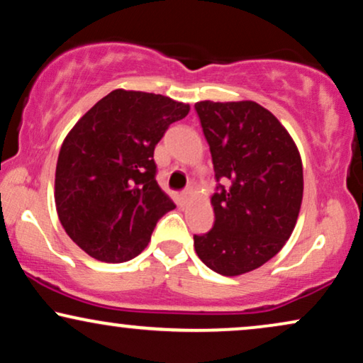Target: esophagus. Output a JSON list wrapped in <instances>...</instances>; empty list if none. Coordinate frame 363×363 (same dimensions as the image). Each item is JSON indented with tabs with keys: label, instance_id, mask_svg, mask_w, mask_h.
<instances>
[{
	"label": "esophagus",
	"instance_id": "1",
	"mask_svg": "<svg viewBox=\"0 0 363 363\" xmlns=\"http://www.w3.org/2000/svg\"><path fill=\"white\" fill-rule=\"evenodd\" d=\"M191 194H192V191H191V189H187V191L182 192V194L179 196V204H181V206L187 204V201L191 199Z\"/></svg>",
	"mask_w": 363,
	"mask_h": 363
}]
</instances>
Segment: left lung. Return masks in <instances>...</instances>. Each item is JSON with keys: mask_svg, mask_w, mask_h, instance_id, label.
Masks as SVG:
<instances>
[{"mask_svg": "<svg viewBox=\"0 0 363 363\" xmlns=\"http://www.w3.org/2000/svg\"><path fill=\"white\" fill-rule=\"evenodd\" d=\"M216 179V221L194 236L201 261L223 277L263 266L290 240L303 199V164L281 122L253 100L196 104Z\"/></svg>", "mask_w": 363, "mask_h": 363, "instance_id": "obj_1", "label": "left lung"}]
</instances>
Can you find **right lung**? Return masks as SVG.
<instances>
[{
  "mask_svg": "<svg viewBox=\"0 0 363 363\" xmlns=\"http://www.w3.org/2000/svg\"><path fill=\"white\" fill-rule=\"evenodd\" d=\"M189 104L117 89L68 132L55 171V206L67 235L91 258L123 263L149 245L176 208L155 181L154 149Z\"/></svg>",
  "mask_w": 363,
  "mask_h": 363,
  "instance_id": "1",
  "label": "right lung"
}]
</instances>
